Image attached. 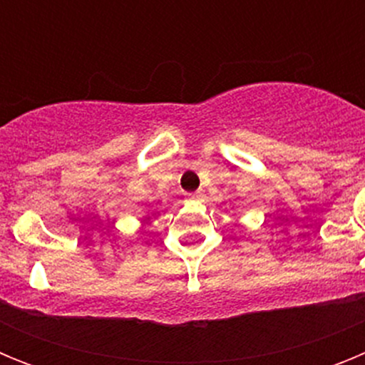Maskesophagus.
I'll return each instance as SVG.
<instances>
[{
    "mask_svg": "<svg viewBox=\"0 0 365 365\" xmlns=\"http://www.w3.org/2000/svg\"><path fill=\"white\" fill-rule=\"evenodd\" d=\"M188 197L193 199V201H197V199L201 197V195H199V193H188Z\"/></svg>",
    "mask_w": 365,
    "mask_h": 365,
    "instance_id": "34e87169",
    "label": "esophagus"
}]
</instances>
